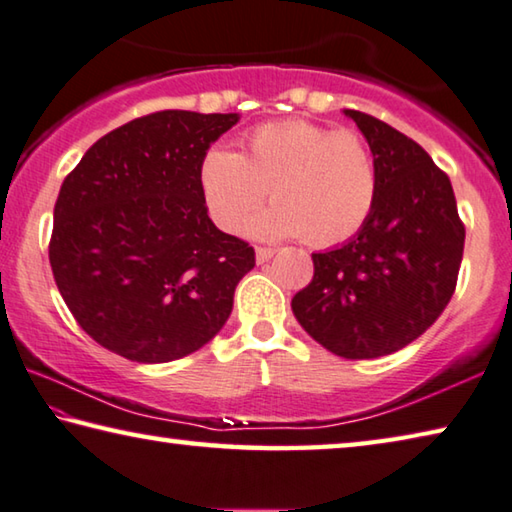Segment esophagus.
Instances as JSON below:
<instances>
[{
	"label": "esophagus",
	"mask_w": 512,
	"mask_h": 512,
	"mask_svg": "<svg viewBox=\"0 0 512 512\" xmlns=\"http://www.w3.org/2000/svg\"><path fill=\"white\" fill-rule=\"evenodd\" d=\"M274 254H276V249H272V247H256V261L258 263H267Z\"/></svg>",
	"instance_id": "34e87169"
}]
</instances>
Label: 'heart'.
<instances>
[{
  "label": "heart",
  "mask_w": 512,
  "mask_h": 512,
  "mask_svg": "<svg viewBox=\"0 0 512 512\" xmlns=\"http://www.w3.org/2000/svg\"><path fill=\"white\" fill-rule=\"evenodd\" d=\"M199 186L224 231H238L270 192L274 206L249 224L254 236H301L313 247H333L370 220L379 165L370 142L356 131L288 120L251 131L245 154L224 145L208 149Z\"/></svg>",
  "instance_id": "1"
}]
</instances>
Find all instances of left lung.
I'll use <instances>...</instances> for the list:
<instances>
[{"instance_id": "left-lung-1", "label": "left lung", "mask_w": 512, "mask_h": 512, "mask_svg": "<svg viewBox=\"0 0 512 512\" xmlns=\"http://www.w3.org/2000/svg\"><path fill=\"white\" fill-rule=\"evenodd\" d=\"M379 165V197L354 238L313 254V281L292 313L331 354L388 356L429 329L456 290L465 247L454 188L404 133L351 111Z\"/></svg>"}]
</instances>
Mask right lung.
I'll return each instance as SVG.
<instances>
[{
    "instance_id": "1",
    "label": "right lung",
    "mask_w": 512,
    "mask_h": 512,
    "mask_svg": "<svg viewBox=\"0 0 512 512\" xmlns=\"http://www.w3.org/2000/svg\"><path fill=\"white\" fill-rule=\"evenodd\" d=\"M238 113L158 111L106 133L67 174L49 263L92 340L136 363H170L213 340L254 247L208 217L199 165Z\"/></svg>"
}]
</instances>
